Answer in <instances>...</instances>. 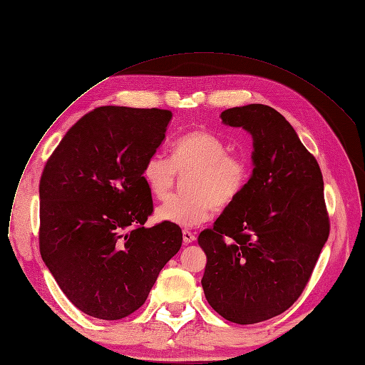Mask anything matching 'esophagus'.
<instances>
[{
	"instance_id": "1",
	"label": "esophagus",
	"mask_w": 365,
	"mask_h": 365,
	"mask_svg": "<svg viewBox=\"0 0 365 365\" xmlns=\"http://www.w3.org/2000/svg\"><path fill=\"white\" fill-rule=\"evenodd\" d=\"M182 240H184L185 245H190V243H192V242L196 240V235L192 234L191 231H188V230H184L182 231Z\"/></svg>"
}]
</instances>
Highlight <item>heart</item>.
Instances as JSON below:
<instances>
[{"instance_id": "b5f03b06", "label": "heart", "mask_w": 365, "mask_h": 365, "mask_svg": "<svg viewBox=\"0 0 365 365\" xmlns=\"http://www.w3.org/2000/svg\"><path fill=\"white\" fill-rule=\"evenodd\" d=\"M177 174H188L184 195L169 197L156 209V218L178 227H196L206 222L213 209L225 207L240 196L247 180L249 165L228 153V145L207 131L180 137L173 147V158L150 155L143 166V180L158 200L173 190Z\"/></svg>"}]
</instances>
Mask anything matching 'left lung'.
I'll list each match as a JSON object with an SVG mask.
<instances>
[{
	"label": "left lung",
	"instance_id": "1",
	"mask_svg": "<svg viewBox=\"0 0 365 365\" xmlns=\"http://www.w3.org/2000/svg\"><path fill=\"white\" fill-rule=\"evenodd\" d=\"M224 125L252 135L253 170L240 196L199 234L209 305L237 324L289 309L329 239L324 182L293 126L265 104L232 107Z\"/></svg>",
	"mask_w": 365,
	"mask_h": 365
}]
</instances>
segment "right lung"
<instances>
[{"label": "right lung", "mask_w": 365, "mask_h": 365, "mask_svg": "<svg viewBox=\"0 0 365 365\" xmlns=\"http://www.w3.org/2000/svg\"><path fill=\"white\" fill-rule=\"evenodd\" d=\"M173 113L103 106L82 116L47 160L39 181V250L69 301L100 319L137 311L182 232L153 212L143 166Z\"/></svg>", "instance_id": "add662e5"}]
</instances>
